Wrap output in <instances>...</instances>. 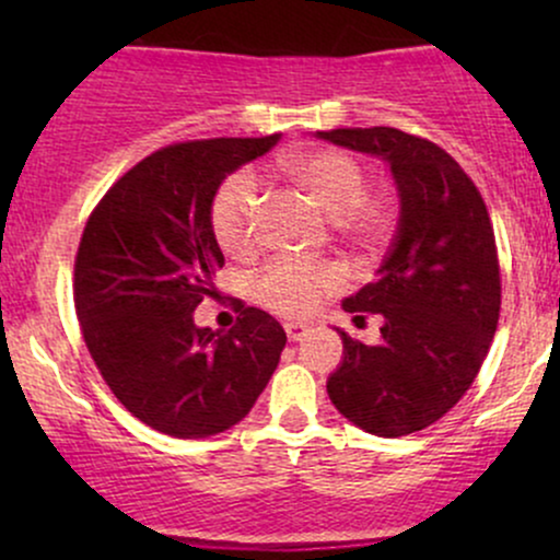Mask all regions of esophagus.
Instances as JSON below:
<instances>
[{"instance_id": "esophagus-1", "label": "esophagus", "mask_w": 560, "mask_h": 560, "mask_svg": "<svg viewBox=\"0 0 560 560\" xmlns=\"http://www.w3.org/2000/svg\"><path fill=\"white\" fill-rule=\"evenodd\" d=\"M284 331H287V337H289V342H302V339L307 337V334H311V326H305V324H287L284 326Z\"/></svg>"}]
</instances>
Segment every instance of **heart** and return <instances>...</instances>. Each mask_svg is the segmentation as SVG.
Returning <instances> with one entry per match:
<instances>
[{"instance_id":"1","label":"heart","mask_w":560,"mask_h":560,"mask_svg":"<svg viewBox=\"0 0 560 560\" xmlns=\"http://www.w3.org/2000/svg\"><path fill=\"white\" fill-rule=\"evenodd\" d=\"M284 173L339 229L352 236H376L387 223L382 202L365 199L369 178L363 165L342 150L300 152L284 160ZM260 182L253 171H240L223 182L213 199V231L223 253L247 258L258 247ZM345 284L342 268L311 262H276L255 281V298L273 313L305 318Z\"/></svg>"}]
</instances>
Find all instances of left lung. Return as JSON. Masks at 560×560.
<instances>
[{"instance_id": "1", "label": "left lung", "mask_w": 560, "mask_h": 560, "mask_svg": "<svg viewBox=\"0 0 560 560\" xmlns=\"http://www.w3.org/2000/svg\"><path fill=\"white\" fill-rule=\"evenodd\" d=\"M316 139L387 163L400 205L376 279L342 300L347 313H378L382 337L363 345L337 329L345 352L326 392L363 432L413 434L466 395L498 329L490 215L464 168L432 141L389 126L334 128Z\"/></svg>"}]
</instances>
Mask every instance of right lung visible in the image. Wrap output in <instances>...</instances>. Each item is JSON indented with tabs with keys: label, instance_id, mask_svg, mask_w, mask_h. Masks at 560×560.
<instances>
[{
	"label": "right lung",
	"instance_id": "add662e5",
	"mask_svg": "<svg viewBox=\"0 0 560 560\" xmlns=\"http://www.w3.org/2000/svg\"><path fill=\"white\" fill-rule=\"evenodd\" d=\"M279 139L165 147L118 178L83 229L73 281L83 339L113 395L158 432L178 440L226 432L279 365L287 334L266 311L244 307L231 331L195 324L223 266L218 189Z\"/></svg>",
	"mask_w": 560,
	"mask_h": 560
}]
</instances>
